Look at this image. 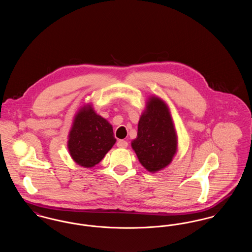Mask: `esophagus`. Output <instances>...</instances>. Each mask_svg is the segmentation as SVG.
<instances>
[{
  "mask_svg": "<svg viewBox=\"0 0 252 252\" xmlns=\"http://www.w3.org/2000/svg\"><path fill=\"white\" fill-rule=\"evenodd\" d=\"M127 145H128L127 142H126V141H124V140H119L118 143H117V146L120 147V148H126Z\"/></svg>",
  "mask_w": 252,
  "mask_h": 252,
  "instance_id": "esophagus-1",
  "label": "esophagus"
}]
</instances>
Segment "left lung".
<instances>
[{"label":"left lung","mask_w":252,"mask_h":252,"mask_svg":"<svg viewBox=\"0 0 252 252\" xmlns=\"http://www.w3.org/2000/svg\"><path fill=\"white\" fill-rule=\"evenodd\" d=\"M131 147L150 173L167 167L177 154L178 134L170 108L160 97L150 95L146 100Z\"/></svg>","instance_id":"8db88e82"}]
</instances>
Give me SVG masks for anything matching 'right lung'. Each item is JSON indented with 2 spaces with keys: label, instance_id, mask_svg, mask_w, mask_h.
<instances>
[{
  "label": "right lung",
  "instance_id": "add662e5",
  "mask_svg": "<svg viewBox=\"0 0 252 252\" xmlns=\"http://www.w3.org/2000/svg\"><path fill=\"white\" fill-rule=\"evenodd\" d=\"M116 143L112 126L96 113L93 104L81 106L72 119L67 147L72 160L79 166L98 164Z\"/></svg>",
  "mask_w": 252,
  "mask_h": 252
}]
</instances>
